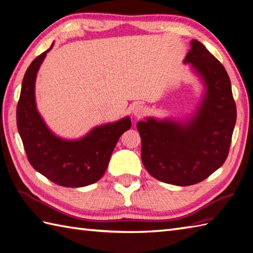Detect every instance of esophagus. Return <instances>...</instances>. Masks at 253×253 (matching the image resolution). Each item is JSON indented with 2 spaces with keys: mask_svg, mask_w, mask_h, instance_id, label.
<instances>
[{
  "mask_svg": "<svg viewBox=\"0 0 253 253\" xmlns=\"http://www.w3.org/2000/svg\"><path fill=\"white\" fill-rule=\"evenodd\" d=\"M146 113H147V107L141 105V104H137L132 109V114H133V116L137 117V118H140V117L144 116V115H146Z\"/></svg>",
  "mask_w": 253,
  "mask_h": 253,
  "instance_id": "esophagus-1",
  "label": "esophagus"
}]
</instances>
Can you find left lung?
Returning a JSON list of instances; mask_svg holds the SVG:
<instances>
[{
	"label": "left lung",
	"mask_w": 253,
	"mask_h": 253,
	"mask_svg": "<svg viewBox=\"0 0 253 253\" xmlns=\"http://www.w3.org/2000/svg\"><path fill=\"white\" fill-rule=\"evenodd\" d=\"M184 60L204 87L186 120L147 117L138 122L141 160L154 178L175 186L204 180L226 160L236 124L232 84L224 66L201 42L192 40Z\"/></svg>",
	"instance_id": "left-lung-1"
}]
</instances>
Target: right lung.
<instances>
[{"instance_id":"add662e5","label":"right lung","mask_w":253,"mask_h":253,"mask_svg":"<svg viewBox=\"0 0 253 253\" xmlns=\"http://www.w3.org/2000/svg\"><path fill=\"white\" fill-rule=\"evenodd\" d=\"M49 50L36 57L25 73L16 110L17 128L29 163L47 179L63 187H84L98 181L107 169L118 139L131 126L130 117L92 128L79 139L53 132L38 112L36 78Z\"/></svg>"}]
</instances>
